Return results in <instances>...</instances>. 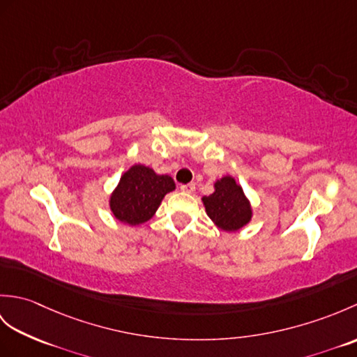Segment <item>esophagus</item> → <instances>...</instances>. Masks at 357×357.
<instances>
[{
  "mask_svg": "<svg viewBox=\"0 0 357 357\" xmlns=\"http://www.w3.org/2000/svg\"><path fill=\"white\" fill-rule=\"evenodd\" d=\"M179 188H181V192H184V193H193L196 187H195V184H183Z\"/></svg>",
  "mask_w": 357,
  "mask_h": 357,
  "instance_id": "1",
  "label": "esophagus"
}]
</instances>
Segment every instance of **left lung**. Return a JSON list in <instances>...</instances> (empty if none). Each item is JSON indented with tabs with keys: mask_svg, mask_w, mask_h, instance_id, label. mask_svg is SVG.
<instances>
[{
	"mask_svg": "<svg viewBox=\"0 0 357 357\" xmlns=\"http://www.w3.org/2000/svg\"><path fill=\"white\" fill-rule=\"evenodd\" d=\"M204 207L218 229L238 231L252 219V206L242 187L231 176H224L215 183V192L204 196Z\"/></svg>",
	"mask_w": 357,
	"mask_h": 357,
	"instance_id": "1",
	"label": "left lung"
}]
</instances>
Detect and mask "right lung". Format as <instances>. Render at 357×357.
I'll return each instance as SVG.
<instances>
[{"instance_id": "1", "label": "right lung", "mask_w": 357, "mask_h": 357, "mask_svg": "<svg viewBox=\"0 0 357 357\" xmlns=\"http://www.w3.org/2000/svg\"><path fill=\"white\" fill-rule=\"evenodd\" d=\"M174 190L169 174H158L150 167L135 164L119 179L110 196V210L118 221L128 225L147 222L156 213L167 193Z\"/></svg>"}]
</instances>
